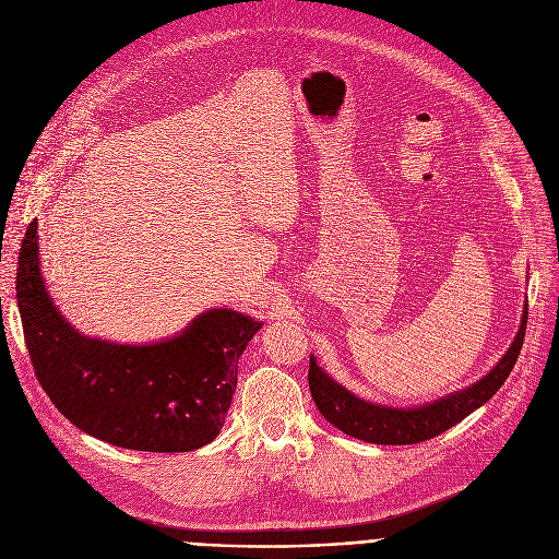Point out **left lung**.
<instances>
[{
	"mask_svg": "<svg viewBox=\"0 0 559 559\" xmlns=\"http://www.w3.org/2000/svg\"><path fill=\"white\" fill-rule=\"evenodd\" d=\"M524 305L520 330L507 349V354L498 360V365L483 376L477 382L451 391L438 401L423 403L416 407H391L382 403H371L345 389L338 380H334L321 365L316 362V356L309 358V391L318 412L323 418L341 429L343 433L371 442V444H416L429 438L440 436L451 429L460 420H464L475 409L487 405L498 389L509 378L513 365L518 362L524 332H526V311Z\"/></svg>",
	"mask_w": 559,
	"mask_h": 559,
	"instance_id": "left-lung-1",
	"label": "left lung"
}]
</instances>
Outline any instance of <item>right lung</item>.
<instances>
[{
	"label": "right lung",
	"instance_id": "add662e5",
	"mask_svg": "<svg viewBox=\"0 0 559 559\" xmlns=\"http://www.w3.org/2000/svg\"><path fill=\"white\" fill-rule=\"evenodd\" d=\"M37 241L33 221L15 289L26 347L52 405L76 429L121 449L177 453L212 442L231 405L238 358L263 323L214 307L164 341L128 345L86 336L55 307Z\"/></svg>",
	"mask_w": 559,
	"mask_h": 559
}]
</instances>
